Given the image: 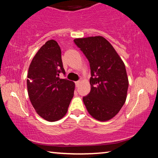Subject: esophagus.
Returning a JSON list of instances; mask_svg holds the SVG:
<instances>
[{
    "label": "esophagus",
    "instance_id": "esophagus-1",
    "mask_svg": "<svg viewBox=\"0 0 158 158\" xmlns=\"http://www.w3.org/2000/svg\"><path fill=\"white\" fill-rule=\"evenodd\" d=\"M80 83H81V81H77L75 82V84H76V86H77V87L79 86Z\"/></svg>",
    "mask_w": 158,
    "mask_h": 158
}]
</instances>
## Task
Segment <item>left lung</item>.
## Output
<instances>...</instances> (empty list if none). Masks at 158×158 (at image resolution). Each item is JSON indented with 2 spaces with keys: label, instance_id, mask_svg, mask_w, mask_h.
Wrapping results in <instances>:
<instances>
[{
  "label": "left lung",
  "instance_id": "obj_1",
  "mask_svg": "<svg viewBox=\"0 0 158 158\" xmlns=\"http://www.w3.org/2000/svg\"><path fill=\"white\" fill-rule=\"evenodd\" d=\"M74 43L88 59L91 91L83 98L89 114L100 121L113 118L126 102L128 79L125 64L102 36L76 38Z\"/></svg>",
  "mask_w": 158,
  "mask_h": 158
}]
</instances>
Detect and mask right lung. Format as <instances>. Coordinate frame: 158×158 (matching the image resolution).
Returning a JSON list of instances; mask_svg holds the SVG:
<instances>
[{"mask_svg": "<svg viewBox=\"0 0 158 158\" xmlns=\"http://www.w3.org/2000/svg\"><path fill=\"white\" fill-rule=\"evenodd\" d=\"M61 49L57 42L50 40L42 45L30 63L27 86L30 102L40 116L49 122L64 117L68 110L75 84L66 79Z\"/></svg>", "mask_w": 158, "mask_h": 158, "instance_id": "add662e5", "label": "right lung"}]
</instances>
